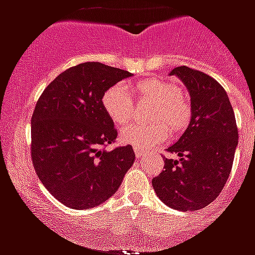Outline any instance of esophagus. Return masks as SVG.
Wrapping results in <instances>:
<instances>
[{"mask_svg":"<svg viewBox=\"0 0 255 255\" xmlns=\"http://www.w3.org/2000/svg\"><path fill=\"white\" fill-rule=\"evenodd\" d=\"M133 151H135L136 157H141V156H144V153H145V151H144V149H141V148H137V147H133Z\"/></svg>","mask_w":255,"mask_h":255,"instance_id":"34e87169","label":"esophagus"}]
</instances>
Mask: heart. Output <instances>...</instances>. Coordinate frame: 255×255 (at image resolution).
<instances>
[{"instance_id":"heart-1","label":"heart","mask_w":255,"mask_h":255,"mask_svg":"<svg viewBox=\"0 0 255 255\" xmlns=\"http://www.w3.org/2000/svg\"><path fill=\"white\" fill-rule=\"evenodd\" d=\"M153 102L149 119L153 123H132L122 129V139L133 147L147 149L155 147L167 137L168 128L177 132L185 127L190 119V104L182 96L177 85L168 81L151 78L126 85H115L104 92L103 107L112 122L119 126L128 123L133 115L135 100Z\"/></svg>"}]
</instances>
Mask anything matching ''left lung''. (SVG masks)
I'll return each mask as SVG.
<instances>
[{
  "mask_svg": "<svg viewBox=\"0 0 255 255\" xmlns=\"http://www.w3.org/2000/svg\"><path fill=\"white\" fill-rule=\"evenodd\" d=\"M185 85L190 95V123L168 148L177 160L164 159V168L152 180L159 198L176 210H198L224 189L238 144L236 116L228 94L216 79L181 66L169 73Z\"/></svg>",
  "mask_w": 255,
  "mask_h": 255,
  "instance_id": "8db88e82",
  "label": "left lung"
}]
</instances>
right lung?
Here are the masks:
<instances>
[{
  "mask_svg": "<svg viewBox=\"0 0 255 255\" xmlns=\"http://www.w3.org/2000/svg\"><path fill=\"white\" fill-rule=\"evenodd\" d=\"M126 70L86 62L59 74L31 116V159L45 188L71 209H88L114 196L135 161L131 145L106 151L118 137L102 98Z\"/></svg>",
  "mask_w": 255,
  "mask_h": 255,
  "instance_id": "add662e5",
  "label": "right lung"
}]
</instances>
